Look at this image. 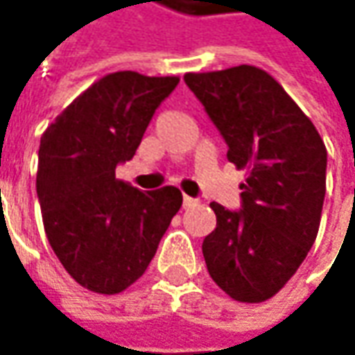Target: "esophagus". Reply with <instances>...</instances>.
I'll list each match as a JSON object with an SVG mask.
<instances>
[{"mask_svg": "<svg viewBox=\"0 0 355 355\" xmlns=\"http://www.w3.org/2000/svg\"><path fill=\"white\" fill-rule=\"evenodd\" d=\"M198 203V199L189 198V196H184V207H191V205H196Z\"/></svg>", "mask_w": 355, "mask_h": 355, "instance_id": "esophagus-1", "label": "esophagus"}]
</instances>
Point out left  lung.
<instances>
[{"label":"left lung","mask_w":355,"mask_h":355,"mask_svg":"<svg viewBox=\"0 0 355 355\" xmlns=\"http://www.w3.org/2000/svg\"><path fill=\"white\" fill-rule=\"evenodd\" d=\"M185 85L225 138L227 159L247 171L243 209L211 203L203 241L215 284L237 302H265L293 279L320 227L326 146L312 120L266 71L239 64L185 73Z\"/></svg>","instance_id":"8db88e82"}]
</instances>
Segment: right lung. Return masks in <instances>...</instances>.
I'll return each instance as SVG.
<instances>
[{"instance_id":"right-lung-1","label":"right lung","mask_w":355,"mask_h":355,"mask_svg":"<svg viewBox=\"0 0 355 355\" xmlns=\"http://www.w3.org/2000/svg\"><path fill=\"white\" fill-rule=\"evenodd\" d=\"M180 76L110 73L92 83L41 136L37 196L49 243L64 270L98 294H118L146 272L182 207L166 185L140 191L116 180Z\"/></svg>"}]
</instances>
